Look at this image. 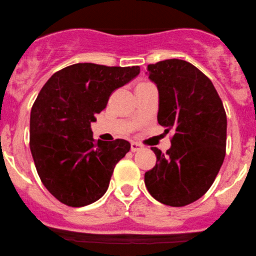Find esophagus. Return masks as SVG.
Returning <instances> with one entry per match:
<instances>
[{"label":"esophagus","mask_w":256,"mask_h":256,"mask_svg":"<svg viewBox=\"0 0 256 256\" xmlns=\"http://www.w3.org/2000/svg\"><path fill=\"white\" fill-rule=\"evenodd\" d=\"M140 149H142V144H138V142H132V144H130V150L132 152L140 150Z\"/></svg>","instance_id":"34e87169"}]
</instances>
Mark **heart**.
I'll use <instances>...</instances> for the list:
<instances>
[{
  "label": "heart",
  "mask_w": 256,
  "mask_h": 256,
  "mask_svg": "<svg viewBox=\"0 0 256 256\" xmlns=\"http://www.w3.org/2000/svg\"><path fill=\"white\" fill-rule=\"evenodd\" d=\"M150 84V82H141V84H138V86H142V84Z\"/></svg>",
  "instance_id": "1"
}]
</instances>
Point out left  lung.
Returning <instances> with one entry per match:
<instances>
[{
	"mask_svg": "<svg viewBox=\"0 0 256 256\" xmlns=\"http://www.w3.org/2000/svg\"><path fill=\"white\" fill-rule=\"evenodd\" d=\"M158 89V121L172 130V147L146 172L149 194L161 204L184 207L210 188L224 164L227 116L212 81L187 61L170 58L147 67Z\"/></svg>",
	"mask_w": 256,
	"mask_h": 256,
	"instance_id": "1",
	"label": "left lung"
}]
</instances>
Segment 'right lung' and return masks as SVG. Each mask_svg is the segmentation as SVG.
Returning <instances> with one entry per match:
<instances>
[{
	"mask_svg": "<svg viewBox=\"0 0 256 256\" xmlns=\"http://www.w3.org/2000/svg\"><path fill=\"white\" fill-rule=\"evenodd\" d=\"M140 67L76 63L56 72L30 112L29 146L42 184L70 207H84L107 192L128 141H95L90 124L115 89L138 75Z\"/></svg>",
	"mask_w": 256,
	"mask_h": 256,
	"instance_id": "obj_1",
	"label": "right lung"
}]
</instances>
